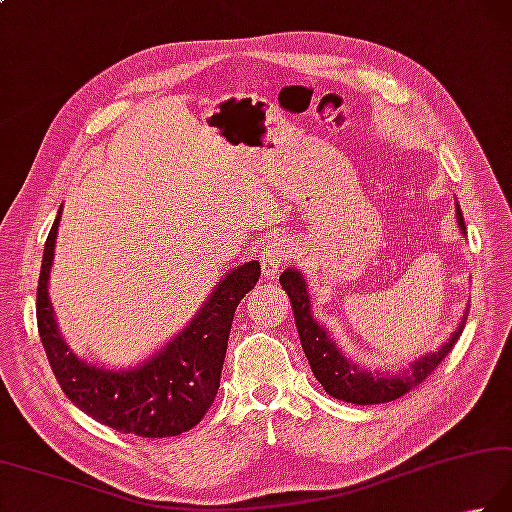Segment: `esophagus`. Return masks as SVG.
Wrapping results in <instances>:
<instances>
[{
  "label": "esophagus",
  "instance_id": "1",
  "mask_svg": "<svg viewBox=\"0 0 512 512\" xmlns=\"http://www.w3.org/2000/svg\"><path fill=\"white\" fill-rule=\"evenodd\" d=\"M290 253H293V248H290V244L286 242V239L270 237L268 242L264 244L262 255H259V262H262L264 277L273 279L279 273V268H282L290 259Z\"/></svg>",
  "mask_w": 512,
  "mask_h": 512
}]
</instances>
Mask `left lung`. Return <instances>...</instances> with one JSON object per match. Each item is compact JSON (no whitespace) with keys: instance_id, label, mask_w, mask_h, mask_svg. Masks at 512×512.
<instances>
[{"instance_id":"obj_1","label":"left lung","mask_w":512,"mask_h":512,"mask_svg":"<svg viewBox=\"0 0 512 512\" xmlns=\"http://www.w3.org/2000/svg\"><path fill=\"white\" fill-rule=\"evenodd\" d=\"M457 224L466 233L464 215L459 204H457ZM279 284H282V288L288 293L290 304H293L297 333H299V339H302V348L308 357L310 368H313V375L317 377V382L324 386L328 395H333L335 399H342V402H348V404H362V406L386 404L406 395L408 390H413L415 386L422 384L424 379L439 366V362H444V357L453 350L455 342L466 326V317H464V322L457 326L455 333L450 335V339L442 348H437L433 353L415 359V362L408 364L406 370H399L397 375L370 373V370L359 368L357 364L350 362V359H346L342 350L333 344V339H330V335L326 333V328L319 326L315 322V317L310 315L308 286L299 270L295 268L284 270V273L279 275Z\"/></svg>"}]
</instances>
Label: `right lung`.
Instances as JSON below:
<instances>
[{
  "instance_id": "obj_1",
  "label": "right lung",
  "mask_w": 512,
  "mask_h": 512,
  "mask_svg": "<svg viewBox=\"0 0 512 512\" xmlns=\"http://www.w3.org/2000/svg\"><path fill=\"white\" fill-rule=\"evenodd\" d=\"M59 217L44 244L37 284V328L59 386L79 410L119 433L153 439L186 433L215 402L235 308L259 282V262L253 259L230 270L182 333L146 362L102 368L68 348L48 299Z\"/></svg>"
}]
</instances>
